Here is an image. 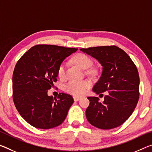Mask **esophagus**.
Listing matches in <instances>:
<instances>
[{
	"mask_svg": "<svg viewBox=\"0 0 152 152\" xmlns=\"http://www.w3.org/2000/svg\"><path fill=\"white\" fill-rule=\"evenodd\" d=\"M73 98H74V100L75 101V102H78V100L80 99V97H75V96H74V97H73Z\"/></svg>",
	"mask_w": 152,
	"mask_h": 152,
	"instance_id": "1",
	"label": "esophagus"
}]
</instances>
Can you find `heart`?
<instances>
[{"label":"heart","instance_id":"obj_1","mask_svg":"<svg viewBox=\"0 0 152 152\" xmlns=\"http://www.w3.org/2000/svg\"><path fill=\"white\" fill-rule=\"evenodd\" d=\"M72 61L83 69H88L92 64L90 57L85 54L78 53L72 57ZM57 75L60 79H64L66 77V64L61 63L57 69ZM91 83L88 80L69 81L64 86L66 92L72 94L74 96H81L85 94L87 89L90 88Z\"/></svg>","mask_w":152,"mask_h":152}]
</instances>
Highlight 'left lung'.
Masks as SVG:
<instances>
[{
  "mask_svg": "<svg viewBox=\"0 0 152 152\" xmlns=\"http://www.w3.org/2000/svg\"><path fill=\"white\" fill-rule=\"evenodd\" d=\"M103 67L101 77L94 85L96 94L107 91L103 103L88 97L86 116L93 126L101 129H114L131 116L139 97V76L135 65L126 52L116 46L80 49Z\"/></svg>",
  "mask_w": 152,
  "mask_h": 152,
  "instance_id": "8db88e82",
  "label": "left lung"
}]
</instances>
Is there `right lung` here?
<instances>
[{
	"mask_svg": "<svg viewBox=\"0 0 152 152\" xmlns=\"http://www.w3.org/2000/svg\"><path fill=\"white\" fill-rule=\"evenodd\" d=\"M77 50L38 45L19 59L13 74V99L21 116L30 125L49 129L59 126L66 119L73 98L64 93L53 98L47 92L57 81L59 65Z\"/></svg>",
	"mask_w": 152,
	"mask_h": 152,
	"instance_id": "add662e5",
	"label": "right lung"
}]
</instances>
